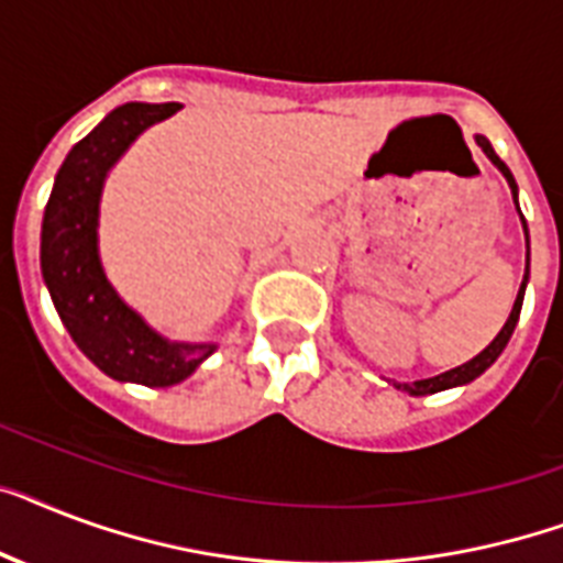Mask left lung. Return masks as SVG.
Wrapping results in <instances>:
<instances>
[{
    "label": "left lung",
    "instance_id": "obj_1",
    "mask_svg": "<svg viewBox=\"0 0 563 563\" xmlns=\"http://www.w3.org/2000/svg\"><path fill=\"white\" fill-rule=\"evenodd\" d=\"M477 144L483 147V153L488 155V162L495 164L497 170L504 173L506 181H509V187H511V199H515V205H518V185H515V176H511L509 167L500 162V155H497L495 147L488 144V139L477 135ZM518 213H520V208H518ZM520 219H523V213H520ZM523 231H527V222H523ZM527 249H529V234H527ZM527 280H529V251H527V274H523V283H520L518 297H515V306H511L509 321H506L504 329L497 332L495 341H492V344H488L483 353L474 355L472 361L460 364V367L448 369V373H440V376H433V378H419V382H413V385H396V387H399V390H408L410 396H428V393H440V390H448V387L468 385V382H474L477 376H483V373H486V369L495 364L497 355L504 353L506 344H509L511 332H515V327H518L520 306H523V291H527Z\"/></svg>",
    "mask_w": 563,
    "mask_h": 563
}]
</instances>
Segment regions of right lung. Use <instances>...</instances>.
Instances as JSON below:
<instances>
[{
    "instance_id": "add662e5",
    "label": "right lung",
    "mask_w": 563,
    "mask_h": 563,
    "mask_svg": "<svg viewBox=\"0 0 563 563\" xmlns=\"http://www.w3.org/2000/svg\"><path fill=\"white\" fill-rule=\"evenodd\" d=\"M176 109L178 103H123L77 141L54 176L40 234L43 280L71 341L109 378L147 387L185 382L217 344L158 335L118 297L98 251L100 194L132 141Z\"/></svg>"
}]
</instances>
